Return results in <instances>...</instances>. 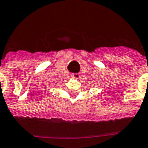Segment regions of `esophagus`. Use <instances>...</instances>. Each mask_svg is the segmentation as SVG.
I'll return each mask as SVG.
<instances>
[{
    "mask_svg": "<svg viewBox=\"0 0 148 148\" xmlns=\"http://www.w3.org/2000/svg\"><path fill=\"white\" fill-rule=\"evenodd\" d=\"M71 76H72V77H74V78H79L80 74H78V73H74V74H71Z\"/></svg>",
    "mask_w": 148,
    "mask_h": 148,
    "instance_id": "obj_1",
    "label": "esophagus"
}]
</instances>
